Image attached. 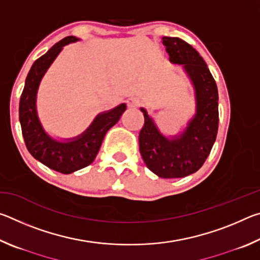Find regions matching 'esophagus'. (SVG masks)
<instances>
[{"label":"esophagus","instance_id":"34e87169","mask_svg":"<svg viewBox=\"0 0 260 260\" xmlns=\"http://www.w3.org/2000/svg\"><path fill=\"white\" fill-rule=\"evenodd\" d=\"M127 105H128V108H131V109L138 108L140 105V100L136 99V98H132L128 101H127Z\"/></svg>","mask_w":260,"mask_h":260}]
</instances>
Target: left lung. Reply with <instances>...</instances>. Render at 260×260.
Segmentation results:
<instances>
[{
	"mask_svg": "<svg viewBox=\"0 0 260 260\" xmlns=\"http://www.w3.org/2000/svg\"><path fill=\"white\" fill-rule=\"evenodd\" d=\"M170 61L182 65L195 94V113L187 126L167 136L144 108V125L139 135L140 152L151 172L159 178H183L199 171L208 158L218 133V88L202 56L179 38L162 37Z\"/></svg>",
	"mask_w": 260,
	"mask_h": 260,
	"instance_id": "obj_1",
	"label": "left lung"
}]
</instances>
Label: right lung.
<instances>
[{
    "label": "right lung",
    "mask_w": 260,
    "mask_h": 260,
    "mask_svg": "<svg viewBox=\"0 0 260 260\" xmlns=\"http://www.w3.org/2000/svg\"><path fill=\"white\" fill-rule=\"evenodd\" d=\"M77 41L76 37L65 38L34 61L19 102V121L27 150L43 165L63 174L76 172L94 161L107 132L117 124L126 110V104L121 103L99 113L88 128L74 138L59 140L45 129L37 108L39 86L63 47Z\"/></svg>",
    "instance_id": "1"
}]
</instances>
